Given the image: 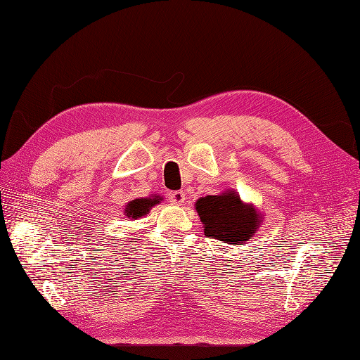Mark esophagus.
<instances>
[{"label":"esophagus","instance_id":"obj_1","mask_svg":"<svg viewBox=\"0 0 360 360\" xmlns=\"http://www.w3.org/2000/svg\"><path fill=\"white\" fill-rule=\"evenodd\" d=\"M168 200L172 202V204H179L181 205L184 202V200H186V193H184L183 191H174V192H169L168 193Z\"/></svg>","mask_w":360,"mask_h":360}]
</instances>
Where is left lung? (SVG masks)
Returning <instances> with one entry per match:
<instances>
[{"label":"left lung","instance_id":"1","mask_svg":"<svg viewBox=\"0 0 360 360\" xmlns=\"http://www.w3.org/2000/svg\"><path fill=\"white\" fill-rule=\"evenodd\" d=\"M204 233L228 245H245L257 233L261 217L252 204H245L236 191L207 195L195 202Z\"/></svg>","mask_w":360,"mask_h":360}]
</instances>
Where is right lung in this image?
Returning <instances> with one entry per match:
<instances>
[{
	"instance_id": "right-lung-1",
	"label": "right lung",
	"mask_w": 360,
	"mask_h": 360,
	"mask_svg": "<svg viewBox=\"0 0 360 360\" xmlns=\"http://www.w3.org/2000/svg\"><path fill=\"white\" fill-rule=\"evenodd\" d=\"M160 201H162V198L159 197V195H153V197H150V198L134 200V201L127 202L124 214L127 217H130V219H138V217L146 216L150 212L151 207L159 204Z\"/></svg>"
}]
</instances>
